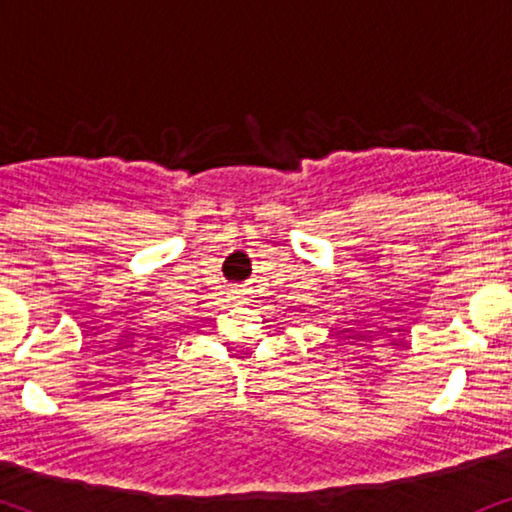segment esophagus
Wrapping results in <instances>:
<instances>
[{
  "instance_id": "esophagus-1",
  "label": "esophagus",
  "mask_w": 512,
  "mask_h": 512,
  "mask_svg": "<svg viewBox=\"0 0 512 512\" xmlns=\"http://www.w3.org/2000/svg\"><path fill=\"white\" fill-rule=\"evenodd\" d=\"M235 293H237V291H235Z\"/></svg>"
}]
</instances>
